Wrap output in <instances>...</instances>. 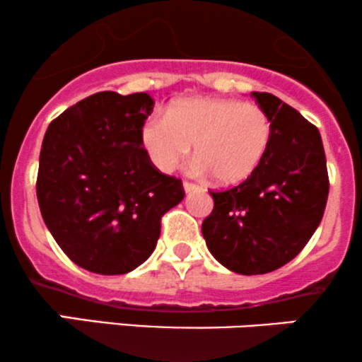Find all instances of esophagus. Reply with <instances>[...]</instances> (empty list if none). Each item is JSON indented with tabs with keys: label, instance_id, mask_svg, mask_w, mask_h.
Masks as SVG:
<instances>
[{
	"label": "esophagus",
	"instance_id": "1",
	"mask_svg": "<svg viewBox=\"0 0 362 362\" xmlns=\"http://www.w3.org/2000/svg\"><path fill=\"white\" fill-rule=\"evenodd\" d=\"M184 190H185V194H192V192H197V190H201V189H199V185L192 184V182H184Z\"/></svg>",
	"mask_w": 362,
	"mask_h": 362
}]
</instances>
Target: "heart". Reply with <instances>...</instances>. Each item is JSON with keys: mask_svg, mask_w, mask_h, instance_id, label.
<instances>
[{"mask_svg": "<svg viewBox=\"0 0 362 362\" xmlns=\"http://www.w3.org/2000/svg\"><path fill=\"white\" fill-rule=\"evenodd\" d=\"M141 141L160 172H173L194 146L197 172H209L221 185H236L250 178L264 161L271 148L272 122L257 103L184 98L172 103L165 117L148 119Z\"/></svg>", "mask_w": 362, "mask_h": 362, "instance_id": "obj_1", "label": "heart"}]
</instances>
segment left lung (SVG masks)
<instances>
[{"label": "left lung", "instance_id": "1", "mask_svg": "<svg viewBox=\"0 0 362 362\" xmlns=\"http://www.w3.org/2000/svg\"><path fill=\"white\" fill-rule=\"evenodd\" d=\"M250 97L271 117V148L243 184L211 192L213 213L202 223L214 259L242 276L272 272L293 260L317 231L328 197L318 129L276 95L252 91Z\"/></svg>", "mask_w": 362, "mask_h": 362}]
</instances>
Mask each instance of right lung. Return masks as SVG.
Instances as JSON below:
<instances>
[{
  "label": "right lung",
  "instance_id": "right-lung-1",
  "mask_svg": "<svg viewBox=\"0 0 362 362\" xmlns=\"http://www.w3.org/2000/svg\"><path fill=\"white\" fill-rule=\"evenodd\" d=\"M153 107L148 93L98 91L45 131L40 213L61 250L90 272L119 276L139 267L155 250L161 216L185 195L143 148L141 129Z\"/></svg>",
  "mask_w": 362,
  "mask_h": 362
}]
</instances>
